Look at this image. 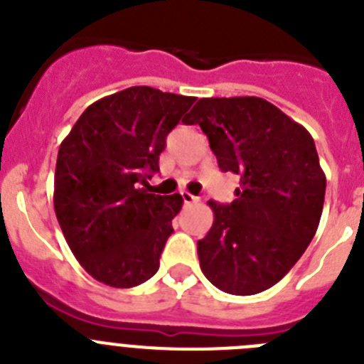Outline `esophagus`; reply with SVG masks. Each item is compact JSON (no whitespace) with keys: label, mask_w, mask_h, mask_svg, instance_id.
Here are the masks:
<instances>
[{"label":"esophagus","mask_w":364,"mask_h":364,"mask_svg":"<svg viewBox=\"0 0 364 364\" xmlns=\"http://www.w3.org/2000/svg\"><path fill=\"white\" fill-rule=\"evenodd\" d=\"M180 197H182V200H184V205H191V204H197L198 202V198L188 191L180 193Z\"/></svg>","instance_id":"34e87169"}]
</instances>
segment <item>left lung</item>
I'll list each match as a JSON object with an SVG mask.
<instances>
[{
    "label": "left lung",
    "mask_w": 364,
    "mask_h": 364,
    "mask_svg": "<svg viewBox=\"0 0 364 364\" xmlns=\"http://www.w3.org/2000/svg\"><path fill=\"white\" fill-rule=\"evenodd\" d=\"M186 124H198L218 167L240 176L231 204L210 200L213 226L198 240L208 281L231 295L277 284L314 239L326 176L314 138L257 96L202 98Z\"/></svg>",
    "instance_id": "1"
}]
</instances>
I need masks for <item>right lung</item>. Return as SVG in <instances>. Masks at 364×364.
Returning <instances> with one entry per match:
<instances>
[{"label": "right lung", "instance_id": "1", "mask_svg": "<svg viewBox=\"0 0 364 364\" xmlns=\"http://www.w3.org/2000/svg\"><path fill=\"white\" fill-rule=\"evenodd\" d=\"M195 100L129 87L89 105L60 146L54 211L70 252L96 281L133 288L159 272L184 200L140 184L159 171L167 134Z\"/></svg>", "mask_w": 364, "mask_h": 364}]
</instances>
